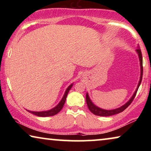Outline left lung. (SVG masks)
<instances>
[{
	"instance_id": "obj_1",
	"label": "left lung",
	"mask_w": 151,
	"mask_h": 151,
	"mask_svg": "<svg viewBox=\"0 0 151 151\" xmlns=\"http://www.w3.org/2000/svg\"><path fill=\"white\" fill-rule=\"evenodd\" d=\"M136 51H137L138 56H139V62H140V69H141V74H140V79H139V83H138L137 87V88H136L135 91L134 92V93H133V96H132L131 99H130V100L128 101V102L126 103L125 104H124L123 106H120L119 108L113 109V110H105V109H102L100 108V107L96 106V105H95L92 102V101L91 100V99L89 98V96H88V93H86V104H87L88 108V109H89V111L92 113H93L94 115H98V116L106 117V116H111V115L117 114V113H119L122 112L123 111H124L125 109H127V107L131 104V102H133V100H134V98H135V97L136 96V93H137L138 88H139L140 84H141V82H142V75H143V66H142V55L141 50H140V49H139V47H138V49H136Z\"/></svg>"
}]
</instances>
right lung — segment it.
I'll use <instances>...</instances> for the list:
<instances>
[{
	"mask_svg": "<svg viewBox=\"0 0 151 151\" xmlns=\"http://www.w3.org/2000/svg\"><path fill=\"white\" fill-rule=\"evenodd\" d=\"M72 86H73V84H71V85L68 86V88L66 89L65 94H64V96L63 97V98H62V100H60V102L58 103V104L57 106H55L54 108L51 109L49 111H32L29 110H27V111H29V112L31 113H32V114L36 115L37 116H39V117H49V116H53V115H56L57 113H58L60 111H61V109H63L64 104H65V103L66 98H67L68 93H69L70 89L71 88Z\"/></svg>",
	"mask_w": 151,
	"mask_h": 151,
	"instance_id": "add662e5",
	"label": "right lung"
}]
</instances>
